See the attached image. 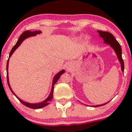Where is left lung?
Instances as JSON below:
<instances>
[{
    "instance_id": "left-lung-1",
    "label": "left lung",
    "mask_w": 132,
    "mask_h": 132,
    "mask_svg": "<svg viewBox=\"0 0 132 132\" xmlns=\"http://www.w3.org/2000/svg\"><path fill=\"white\" fill-rule=\"evenodd\" d=\"M98 33H99L100 37H102L105 43L109 44L110 45V46L112 47L115 51L116 54L117 56H118V59H119V62L121 63V66L122 71H124V61L123 58H122V50L121 48V45L118 43V41L115 39L114 36L111 34V33L109 32L105 31H102V30H98ZM107 103H104L102 105H96L94 107H100V106L105 105Z\"/></svg>"
}]
</instances>
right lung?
Wrapping results in <instances>:
<instances>
[{"label":"right lung","instance_id":"add662e5","mask_svg":"<svg viewBox=\"0 0 132 132\" xmlns=\"http://www.w3.org/2000/svg\"><path fill=\"white\" fill-rule=\"evenodd\" d=\"M41 32L39 31V30H36V31H33V32L30 31V30H26V31L23 32L22 33V34L20 35V36L19 39H18V40L16 42V45H14V46H13V48H12V50H11L10 54H9V58L11 56V55L13 54V53L14 52V51H15L16 49L17 48H18V46L20 45V44L22 43V41L24 40L25 39L29 38V37L33 36H36V34H40ZM8 64H9V59L7 60V66H6V70H7V84H8L9 89H10V90L11 91L12 93L14 94V95L17 98H18V100H19L20 102L21 103H22V104L26 106V107L30 108V109H40V108H43V107H45V106H46L47 105L49 104V103L51 102L52 100V98H53V93H54V86L55 84V83L57 82V80H59V78H60V77H61V75L64 73V70H62V71H61L60 72H59L57 74L55 75V76L54 77V80H53L52 87V90H51V92H50V95H49V96L48 97V98H46L45 100H44L43 102H41V103H27V102H23V101H22V100L20 99V98H18V97L15 94H14V92L13 91V90H12L11 88V86H10V85H9V82L8 71H7V70H8Z\"/></svg>","mask_w":132,"mask_h":132}]
</instances>
